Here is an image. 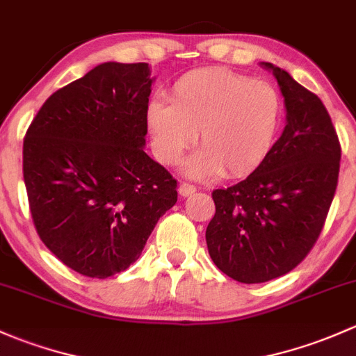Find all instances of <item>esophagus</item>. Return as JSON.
<instances>
[{
  "instance_id": "esophagus-1",
  "label": "esophagus",
  "mask_w": 356,
  "mask_h": 356,
  "mask_svg": "<svg viewBox=\"0 0 356 356\" xmlns=\"http://www.w3.org/2000/svg\"><path fill=\"white\" fill-rule=\"evenodd\" d=\"M178 192H179V195H181V197H188V195H192V193L197 192V186L192 185V183L183 181V183H179Z\"/></svg>"
}]
</instances>
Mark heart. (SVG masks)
I'll use <instances>...</instances> for the list:
<instances>
[{
  "label": "heart",
  "instance_id": "heart-1",
  "mask_svg": "<svg viewBox=\"0 0 356 356\" xmlns=\"http://www.w3.org/2000/svg\"><path fill=\"white\" fill-rule=\"evenodd\" d=\"M145 120L163 163H179L199 134L202 149L186 171L197 178L218 173L236 178L257 170L269 154L281 122V99L262 80L204 68L179 76L170 102H149Z\"/></svg>",
  "mask_w": 356,
  "mask_h": 356
}]
</instances>
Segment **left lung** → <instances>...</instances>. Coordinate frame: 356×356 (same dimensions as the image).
<instances>
[{
    "instance_id": "8db88e82",
    "label": "left lung",
    "mask_w": 356,
    "mask_h": 356,
    "mask_svg": "<svg viewBox=\"0 0 356 356\" xmlns=\"http://www.w3.org/2000/svg\"><path fill=\"white\" fill-rule=\"evenodd\" d=\"M276 75L286 127L254 173L212 192L216 214L205 232L219 270L245 284L295 269L324 228L338 186L341 145L327 109L288 72Z\"/></svg>"
}]
</instances>
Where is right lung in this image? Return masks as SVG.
Instances as JSON below:
<instances>
[{"instance_id":"obj_1","label":"right lung","mask_w":356,"mask_h":356,"mask_svg":"<svg viewBox=\"0 0 356 356\" xmlns=\"http://www.w3.org/2000/svg\"><path fill=\"white\" fill-rule=\"evenodd\" d=\"M147 63H102L46 99L24 138L35 232L65 266L106 280L140 257L177 179L144 152Z\"/></svg>"}]
</instances>
